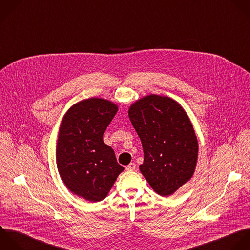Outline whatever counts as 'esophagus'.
I'll list each match as a JSON object with an SVG mask.
<instances>
[{
  "mask_svg": "<svg viewBox=\"0 0 250 250\" xmlns=\"http://www.w3.org/2000/svg\"><path fill=\"white\" fill-rule=\"evenodd\" d=\"M135 164H133V163H131V164H129L128 166H126L125 167V170H127V171H131V170H134L135 169Z\"/></svg>",
  "mask_w": 250,
  "mask_h": 250,
  "instance_id": "34e87169",
  "label": "esophagus"
}]
</instances>
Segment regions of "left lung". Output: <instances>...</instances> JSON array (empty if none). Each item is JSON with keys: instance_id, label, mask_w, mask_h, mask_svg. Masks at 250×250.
<instances>
[{"instance_id": "obj_1", "label": "left lung", "mask_w": 250, "mask_h": 250, "mask_svg": "<svg viewBox=\"0 0 250 250\" xmlns=\"http://www.w3.org/2000/svg\"><path fill=\"white\" fill-rule=\"evenodd\" d=\"M128 117L143 147L139 169L153 190L172 195L194 174L198 140L184 109L173 99L151 94L133 103Z\"/></svg>"}]
</instances>
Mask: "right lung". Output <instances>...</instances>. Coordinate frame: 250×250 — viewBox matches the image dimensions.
<instances>
[{"instance_id": "add662e5", "label": "right lung", "mask_w": 250, "mask_h": 250, "mask_svg": "<svg viewBox=\"0 0 250 250\" xmlns=\"http://www.w3.org/2000/svg\"><path fill=\"white\" fill-rule=\"evenodd\" d=\"M118 106L102 98H88L65 114L58 134L56 164L60 177L75 195L89 202L105 199L124 167L103 134Z\"/></svg>"}]
</instances>
